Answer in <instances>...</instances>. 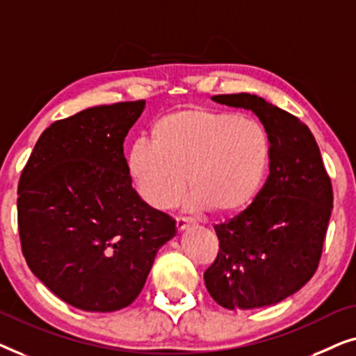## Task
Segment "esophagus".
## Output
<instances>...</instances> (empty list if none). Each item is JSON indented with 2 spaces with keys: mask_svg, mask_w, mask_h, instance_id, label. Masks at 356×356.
<instances>
[{
  "mask_svg": "<svg viewBox=\"0 0 356 356\" xmlns=\"http://www.w3.org/2000/svg\"><path fill=\"white\" fill-rule=\"evenodd\" d=\"M194 223V218L191 217H177V228L179 232L184 230V228L191 227Z\"/></svg>",
  "mask_w": 356,
  "mask_h": 356,
  "instance_id": "obj_1",
  "label": "esophagus"
}]
</instances>
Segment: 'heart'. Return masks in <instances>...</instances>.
Returning a JSON list of instances; mask_svg holds the SVG:
<instances>
[{"instance_id":"1","label":"heart","mask_w":356,"mask_h":356,"mask_svg":"<svg viewBox=\"0 0 356 356\" xmlns=\"http://www.w3.org/2000/svg\"><path fill=\"white\" fill-rule=\"evenodd\" d=\"M270 143L259 121L204 108L179 110L154 124L128 155V172L150 207H173L186 191L188 206L227 216L250 204L269 168Z\"/></svg>"}]
</instances>
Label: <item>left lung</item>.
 I'll use <instances>...</instances> for the list:
<instances>
[{"instance_id":"left-lung-1","label":"left lung","mask_w":356,"mask_h":356,"mask_svg":"<svg viewBox=\"0 0 356 356\" xmlns=\"http://www.w3.org/2000/svg\"><path fill=\"white\" fill-rule=\"evenodd\" d=\"M213 100L257 115L269 136L270 173L245 211L213 227L218 252L204 282L223 308H264L298 291L318 269L332 183L314 136L296 116L251 94Z\"/></svg>"}]
</instances>
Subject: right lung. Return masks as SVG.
<instances>
[{"instance_id": "1", "label": "right lung", "mask_w": 356, "mask_h": 356, "mask_svg": "<svg viewBox=\"0 0 356 356\" xmlns=\"http://www.w3.org/2000/svg\"><path fill=\"white\" fill-rule=\"evenodd\" d=\"M144 100L82 110L43 131L21 173L17 227L33 275L58 298L110 313L133 303L175 220L131 186L124 138Z\"/></svg>"}]
</instances>
